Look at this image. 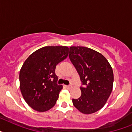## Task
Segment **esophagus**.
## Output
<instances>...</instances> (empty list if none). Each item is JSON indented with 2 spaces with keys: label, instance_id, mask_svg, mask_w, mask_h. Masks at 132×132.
<instances>
[{
  "label": "esophagus",
  "instance_id": "1",
  "mask_svg": "<svg viewBox=\"0 0 132 132\" xmlns=\"http://www.w3.org/2000/svg\"><path fill=\"white\" fill-rule=\"evenodd\" d=\"M65 88H67V89H70V88H71V86H68V85H65Z\"/></svg>",
  "mask_w": 132,
  "mask_h": 132
}]
</instances>
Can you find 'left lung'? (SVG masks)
Segmentation results:
<instances>
[{
  "label": "left lung",
  "instance_id": "left-lung-1",
  "mask_svg": "<svg viewBox=\"0 0 132 132\" xmlns=\"http://www.w3.org/2000/svg\"><path fill=\"white\" fill-rule=\"evenodd\" d=\"M69 56L85 85L80 87L81 96L73 99V105L85 114L98 111L105 105L112 90L111 65L104 56L88 47L71 46Z\"/></svg>",
  "mask_w": 132,
  "mask_h": 132
}]
</instances>
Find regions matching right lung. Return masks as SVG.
I'll return each instance as SVG.
<instances>
[{
  "instance_id": "add662e5",
  "label": "right lung",
  "mask_w": 132,
  "mask_h": 132,
  "mask_svg": "<svg viewBox=\"0 0 132 132\" xmlns=\"http://www.w3.org/2000/svg\"><path fill=\"white\" fill-rule=\"evenodd\" d=\"M67 46H45L31 53L20 71V88L24 101L36 111L55 104L63 86L57 85L56 65L67 57Z\"/></svg>"
}]
</instances>
